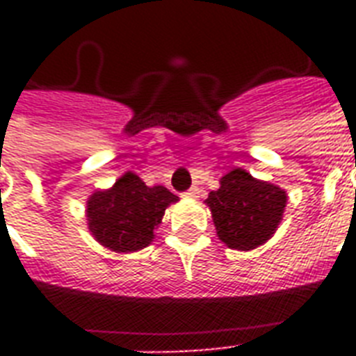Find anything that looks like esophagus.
<instances>
[{
	"label": "esophagus",
	"mask_w": 356,
	"mask_h": 356,
	"mask_svg": "<svg viewBox=\"0 0 356 356\" xmlns=\"http://www.w3.org/2000/svg\"><path fill=\"white\" fill-rule=\"evenodd\" d=\"M184 197H188V200H197L200 197V188L197 186H192V188L188 190V192H184Z\"/></svg>",
	"instance_id": "34e87169"
}]
</instances>
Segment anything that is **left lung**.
I'll return each mask as SVG.
<instances>
[{
  "label": "left lung",
  "mask_w": 356,
  "mask_h": 356,
  "mask_svg": "<svg viewBox=\"0 0 356 356\" xmlns=\"http://www.w3.org/2000/svg\"><path fill=\"white\" fill-rule=\"evenodd\" d=\"M286 201L281 186L234 168L220 179V188L209 194L205 205L218 238L231 249L251 251L275 234Z\"/></svg>",
  "instance_id": "8db88e82"
}]
</instances>
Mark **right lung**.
Wrapping results in <instances>:
<instances>
[{
    "mask_svg": "<svg viewBox=\"0 0 356 356\" xmlns=\"http://www.w3.org/2000/svg\"><path fill=\"white\" fill-rule=\"evenodd\" d=\"M179 197L164 186H147L133 172H125L107 190H96L86 201L88 231L103 248L134 253L155 240L162 216Z\"/></svg>",
    "mask_w": 356,
    "mask_h": 356,
    "instance_id": "1",
    "label": "right lung"
}]
</instances>
